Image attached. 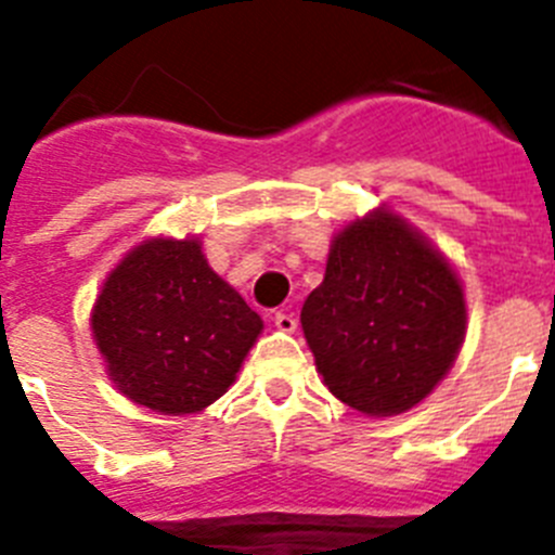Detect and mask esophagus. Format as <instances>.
I'll use <instances>...</instances> for the list:
<instances>
[{
  "label": "esophagus",
  "instance_id": "obj_1",
  "mask_svg": "<svg viewBox=\"0 0 555 555\" xmlns=\"http://www.w3.org/2000/svg\"><path fill=\"white\" fill-rule=\"evenodd\" d=\"M272 322H274V327H278V331H281V333H294V331H297V317H294V313H288V311H278L272 317Z\"/></svg>",
  "mask_w": 555,
  "mask_h": 555
}]
</instances>
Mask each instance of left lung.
Masks as SVG:
<instances>
[{
  "label": "left lung",
  "mask_w": 555,
  "mask_h": 555,
  "mask_svg": "<svg viewBox=\"0 0 555 555\" xmlns=\"http://www.w3.org/2000/svg\"><path fill=\"white\" fill-rule=\"evenodd\" d=\"M300 322L327 389L361 414L391 416L448 375L467 333V302L444 255L377 208L336 233Z\"/></svg>",
  "instance_id": "left-lung-1"
}]
</instances>
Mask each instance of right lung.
Masks as SVG:
<instances>
[{"label":"right lung","mask_w":555,"mask_h":555,"mask_svg":"<svg viewBox=\"0 0 555 555\" xmlns=\"http://www.w3.org/2000/svg\"><path fill=\"white\" fill-rule=\"evenodd\" d=\"M91 331L116 389L160 414H197L233 386L263 331L197 238H150L107 274Z\"/></svg>","instance_id":"add662e5"}]
</instances>
